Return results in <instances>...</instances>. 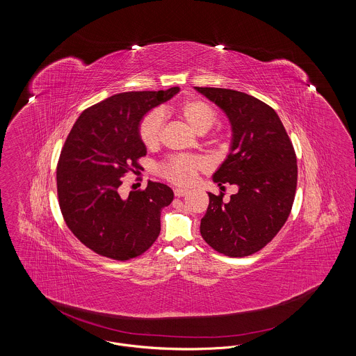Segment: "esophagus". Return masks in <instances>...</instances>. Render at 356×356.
<instances>
[{
	"label": "esophagus",
	"mask_w": 356,
	"mask_h": 356,
	"mask_svg": "<svg viewBox=\"0 0 356 356\" xmlns=\"http://www.w3.org/2000/svg\"><path fill=\"white\" fill-rule=\"evenodd\" d=\"M173 193H175L176 197H183V196H186V193H188V189H184V188H176V189L173 191Z\"/></svg>",
	"instance_id": "obj_1"
}]
</instances>
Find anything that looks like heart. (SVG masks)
Here are the masks:
<instances>
[{
  "mask_svg": "<svg viewBox=\"0 0 356 356\" xmlns=\"http://www.w3.org/2000/svg\"><path fill=\"white\" fill-rule=\"evenodd\" d=\"M176 113L197 135L207 134L218 120L216 111L202 99H189L181 102ZM164 115L165 111L153 109L140 121L138 136L147 148H156L160 144L164 129ZM203 168V160L193 156H173L160 165L163 176L176 184H189Z\"/></svg>",
  "mask_w": 356,
  "mask_h": 356,
  "instance_id": "1",
  "label": "heart"
}]
</instances>
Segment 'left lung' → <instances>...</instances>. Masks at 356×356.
Wrapping results in <instances>:
<instances>
[{
  "label": "left lung",
  "mask_w": 356,
  "mask_h": 356,
  "mask_svg": "<svg viewBox=\"0 0 356 356\" xmlns=\"http://www.w3.org/2000/svg\"><path fill=\"white\" fill-rule=\"evenodd\" d=\"M195 89L220 108L232 128L231 149L213 183L238 188L228 203L221 193L208 192L200 234L219 254L250 256L287 221L298 183L296 154L283 122L266 102L232 89Z\"/></svg>",
  "instance_id": "8db88e82"
}]
</instances>
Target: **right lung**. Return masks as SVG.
<instances>
[{"instance_id": "obj_1", "label": "right lung", "mask_w": 356, "mask_h": 356, "mask_svg": "<svg viewBox=\"0 0 356 356\" xmlns=\"http://www.w3.org/2000/svg\"><path fill=\"white\" fill-rule=\"evenodd\" d=\"M180 88L127 92L85 109L69 132L57 164V195L64 220L85 247L113 260L144 254L160 234L161 209L173 191L148 181L121 197V177L138 170L147 148L138 125L154 106Z\"/></svg>"}]
</instances>
